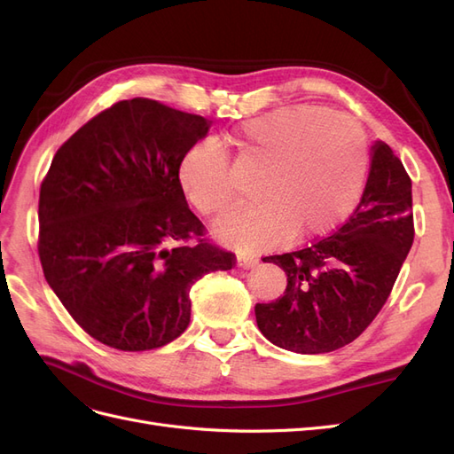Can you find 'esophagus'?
Listing matches in <instances>:
<instances>
[{
	"mask_svg": "<svg viewBox=\"0 0 454 454\" xmlns=\"http://www.w3.org/2000/svg\"><path fill=\"white\" fill-rule=\"evenodd\" d=\"M257 263H259V259L254 257V255H244L242 254V255L237 257V265L242 267V269H254Z\"/></svg>",
	"mask_w": 454,
	"mask_h": 454,
	"instance_id": "obj_1",
	"label": "esophagus"
}]
</instances>
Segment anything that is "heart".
<instances>
[{
  "label": "heart",
  "mask_w": 454,
  "mask_h": 454,
  "mask_svg": "<svg viewBox=\"0 0 454 454\" xmlns=\"http://www.w3.org/2000/svg\"><path fill=\"white\" fill-rule=\"evenodd\" d=\"M231 142L244 164L261 167L254 195L214 223V235L240 248H270L292 235L318 237L358 204L367 176L360 127L324 107H284L246 121ZM180 184L197 208L214 215L232 200L229 159L215 140L191 145L180 160Z\"/></svg>",
  "instance_id": "heart-1"
}]
</instances>
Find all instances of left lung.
<instances>
[{"label": "left lung", "instance_id": "8db88e82", "mask_svg": "<svg viewBox=\"0 0 454 454\" xmlns=\"http://www.w3.org/2000/svg\"><path fill=\"white\" fill-rule=\"evenodd\" d=\"M413 239L411 177L377 140L362 200L347 223L303 250L263 259L286 272L287 286L277 301L255 305L259 332L297 354L348 345L387 303Z\"/></svg>", "mask_w": 454, "mask_h": 454}]
</instances>
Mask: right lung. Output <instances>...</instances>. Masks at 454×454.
Returning <instances> with one entry per match:
<instances>
[{"instance_id":"obj_1","label":"right lung","mask_w":454,"mask_h":454,"mask_svg":"<svg viewBox=\"0 0 454 454\" xmlns=\"http://www.w3.org/2000/svg\"><path fill=\"white\" fill-rule=\"evenodd\" d=\"M210 127L155 100H122L51 162L39 191L41 267L72 318L107 347L168 345L189 325L191 286L235 263L200 239L177 176Z\"/></svg>"}]
</instances>
